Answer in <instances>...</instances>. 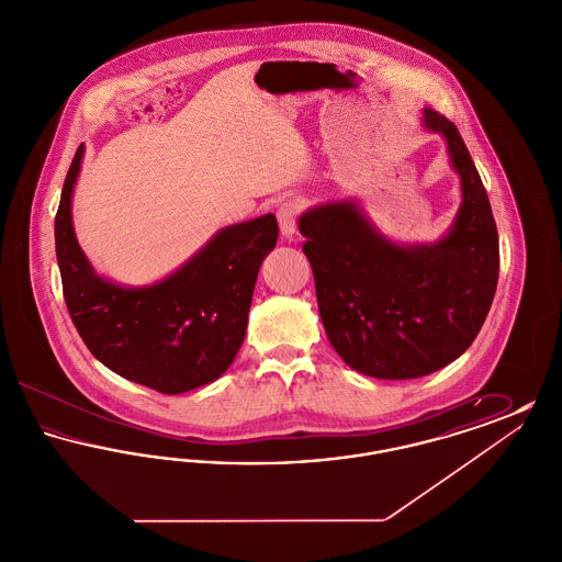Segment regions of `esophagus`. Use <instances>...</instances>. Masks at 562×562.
<instances>
[{"label":"esophagus","mask_w":562,"mask_h":562,"mask_svg":"<svg viewBox=\"0 0 562 562\" xmlns=\"http://www.w3.org/2000/svg\"><path fill=\"white\" fill-rule=\"evenodd\" d=\"M301 213V204L296 200H286L284 204H280L278 209V223H280V232L286 240H291L296 234V216Z\"/></svg>","instance_id":"34e87169"}]
</instances>
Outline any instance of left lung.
<instances>
[{"instance_id":"left-lung-1","label":"left lung","mask_w":562,"mask_h":562,"mask_svg":"<svg viewBox=\"0 0 562 562\" xmlns=\"http://www.w3.org/2000/svg\"><path fill=\"white\" fill-rule=\"evenodd\" d=\"M459 175L461 206L440 240L398 244L358 200L301 214L326 337L344 362L374 379H417L472 346L499 278V238L481 175L453 122L424 109Z\"/></svg>"}]
</instances>
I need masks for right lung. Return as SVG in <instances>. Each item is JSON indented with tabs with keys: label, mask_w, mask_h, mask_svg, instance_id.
Wrapping results in <instances>:
<instances>
[{
	"label": "right lung",
	"mask_w": 562,
	"mask_h": 562,
	"mask_svg": "<svg viewBox=\"0 0 562 562\" xmlns=\"http://www.w3.org/2000/svg\"><path fill=\"white\" fill-rule=\"evenodd\" d=\"M81 158L83 145L54 218L63 294L81 341L113 373L161 394L213 383L244 341L259 268L278 240L276 216L223 227L170 276L124 286L97 273L76 238L71 198Z\"/></svg>",
	"instance_id": "1"
}]
</instances>
